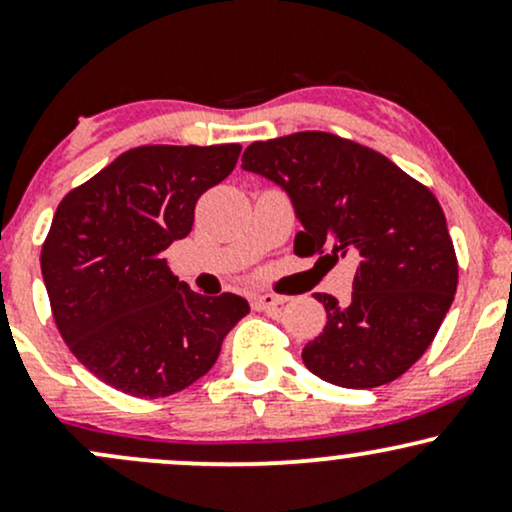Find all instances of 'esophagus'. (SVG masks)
<instances>
[{"mask_svg": "<svg viewBox=\"0 0 512 512\" xmlns=\"http://www.w3.org/2000/svg\"><path fill=\"white\" fill-rule=\"evenodd\" d=\"M286 298L284 296H276V293H257L255 298H252V308L255 310H272V308H279V305H284Z\"/></svg>", "mask_w": 512, "mask_h": 512, "instance_id": "34e87169", "label": "esophagus"}]
</instances>
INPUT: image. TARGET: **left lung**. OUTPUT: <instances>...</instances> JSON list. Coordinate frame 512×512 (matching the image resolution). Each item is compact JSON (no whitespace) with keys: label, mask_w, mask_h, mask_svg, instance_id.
Masks as SVG:
<instances>
[{"label":"left lung","mask_w":512,"mask_h":512,"mask_svg":"<svg viewBox=\"0 0 512 512\" xmlns=\"http://www.w3.org/2000/svg\"><path fill=\"white\" fill-rule=\"evenodd\" d=\"M243 170L289 195L303 226L296 255L358 257L349 303L315 293L327 325L305 344V368L351 390L407 373L457 291L455 248L433 192L378 151L330 132L250 144Z\"/></svg>","instance_id":"left-lung-1"}]
</instances>
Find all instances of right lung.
Wrapping results in <instances>:
<instances>
[{
	"label": "right lung",
	"mask_w": 512,
	"mask_h": 512,
	"mask_svg": "<svg viewBox=\"0 0 512 512\" xmlns=\"http://www.w3.org/2000/svg\"><path fill=\"white\" fill-rule=\"evenodd\" d=\"M238 156L240 144L137 146L57 207L40 252L52 317L105 385L144 399L175 395L209 373L250 313L236 293H195L163 257Z\"/></svg>",
	"instance_id": "1"
}]
</instances>
